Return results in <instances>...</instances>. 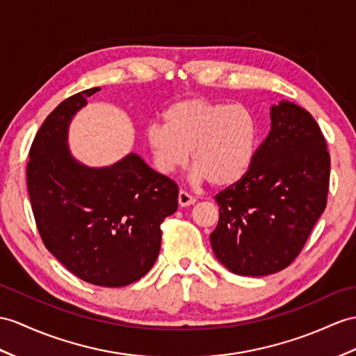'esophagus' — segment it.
I'll return each instance as SVG.
<instances>
[{"label":"esophagus","instance_id":"esophagus-1","mask_svg":"<svg viewBox=\"0 0 356 356\" xmlns=\"http://www.w3.org/2000/svg\"><path fill=\"white\" fill-rule=\"evenodd\" d=\"M178 202H179L181 207H188V205H193L196 202V197L192 196L190 193H187L186 190H179Z\"/></svg>","mask_w":356,"mask_h":356}]
</instances>
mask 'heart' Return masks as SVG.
I'll return each instance as SVG.
<instances>
[{"label": "heart", "mask_w": 356, "mask_h": 356, "mask_svg": "<svg viewBox=\"0 0 356 356\" xmlns=\"http://www.w3.org/2000/svg\"><path fill=\"white\" fill-rule=\"evenodd\" d=\"M257 136V120L248 107L193 98L172 104L163 124L146 129V143L163 175L183 169L192 151L196 181L229 186L248 172Z\"/></svg>", "instance_id": "b5f03b06"}]
</instances>
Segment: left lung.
<instances>
[{"mask_svg":"<svg viewBox=\"0 0 356 356\" xmlns=\"http://www.w3.org/2000/svg\"><path fill=\"white\" fill-rule=\"evenodd\" d=\"M270 133L248 172L216 195L210 241L229 272L266 276L289 267L325 211L331 159L316 119L296 104L270 108Z\"/></svg>","mask_w":356,"mask_h":356,"instance_id":"8db88e82","label":"left lung"}]
</instances>
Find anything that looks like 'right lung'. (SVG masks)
I'll list each match as a JSON object with an SVG mask.
<instances>
[{
	"instance_id": "1",
	"label": "right lung",
	"mask_w": 356,
	"mask_h": 356,
	"mask_svg": "<svg viewBox=\"0 0 356 356\" xmlns=\"http://www.w3.org/2000/svg\"><path fill=\"white\" fill-rule=\"evenodd\" d=\"M98 90L75 93L49 113L31 143L27 186L49 252L86 282L125 287L157 259L160 225L177 211L178 186L133 152L106 168L72 157L69 124Z\"/></svg>"
}]
</instances>
